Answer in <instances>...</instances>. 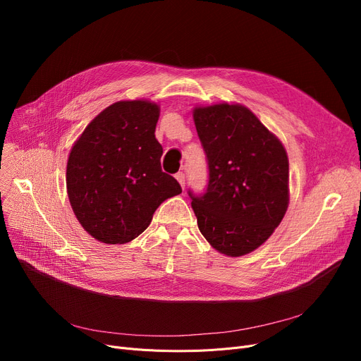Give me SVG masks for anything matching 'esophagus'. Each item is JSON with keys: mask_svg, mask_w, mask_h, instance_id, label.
Masks as SVG:
<instances>
[{"mask_svg": "<svg viewBox=\"0 0 361 361\" xmlns=\"http://www.w3.org/2000/svg\"><path fill=\"white\" fill-rule=\"evenodd\" d=\"M176 178H177V181L181 184V187L184 188V185H185V177H184L183 171H178V173L176 174Z\"/></svg>", "mask_w": 361, "mask_h": 361, "instance_id": "34e87169", "label": "esophagus"}]
</instances>
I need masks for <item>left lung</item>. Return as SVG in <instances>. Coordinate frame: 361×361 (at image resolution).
<instances>
[{
	"instance_id": "1",
	"label": "left lung",
	"mask_w": 361,
	"mask_h": 361,
	"mask_svg": "<svg viewBox=\"0 0 361 361\" xmlns=\"http://www.w3.org/2000/svg\"><path fill=\"white\" fill-rule=\"evenodd\" d=\"M193 117L207 162L204 192H187L199 230L218 252L247 255L286 215L287 152L245 106L196 108Z\"/></svg>"
}]
</instances>
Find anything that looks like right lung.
Listing matches in <instances>:
<instances>
[{"instance_id":"add662e5","label":"right lung","mask_w":361,"mask_h":361,"mask_svg":"<svg viewBox=\"0 0 361 361\" xmlns=\"http://www.w3.org/2000/svg\"><path fill=\"white\" fill-rule=\"evenodd\" d=\"M159 106L120 101L104 109L74 143L67 162V193L75 218L106 244L142 234L157 207L181 193L161 168L155 137Z\"/></svg>"}]
</instances>
